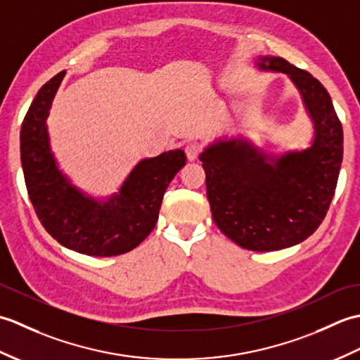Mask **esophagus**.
Listing matches in <instances>:
<instances>
[{
    "instance_id": "obj_1",
    "label": "esophagus",
    "mask_w": 360,
    "mask_h": 360,
    "mask_svg": "<svg viewBox=\"0 0 360 360\" xmlns=\"http://www.w3.org/2000/svg\"><path fill=\"white\" fill-rule=\"evenodd\" d=\"M202 151L201 143L198 142H190L186 145V155L188 160H195L198 156H200V153Z\"/></svg>"
}]
</instances>
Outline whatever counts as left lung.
<instances>
[{
	"mask_svg": "<svg viewBox=\"0 0 360 360\" xmlns=\"http://www.w3.org/2000/svg\"><path fill=\"white\" fill-rule=\"evenodd\" d=\"M258 65L295 83L314 120V142L278 159L243 141L219 142L200 160L219 231L244 249L271 252L304 241L322 224L338 186L343 131L330 94L309 72L281 57L266 56Z\"/></svg>",
	"mask_w": 360,
	"mask_h": 360,
	"instance_id": "obj_1",
	"label": "left lung"
}]
</instances>
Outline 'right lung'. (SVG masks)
<instances>
[{
    "mask_svg": "<svg viewBox=\"0 0 360 360\" xmlns=\"http://www.w3.org/2000/svg\"><path fill=\"white\" fill-rule=\"evenodd\" d=\"M63 77L65 71L44 83L21 124L20 151L29 200L46 232L62 246L89 257L125 254L155 229L165 190L186 165V153L173 150L141 160L110 201L86 198L58 170L49 148L46 119Z\"/></svg>",
    "mask_w": 360,
    "mask_h": 360,
    "instance_id": "right-lung-1",
    "label": "right lung"
}]
</instances>
